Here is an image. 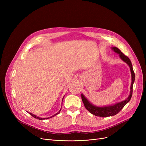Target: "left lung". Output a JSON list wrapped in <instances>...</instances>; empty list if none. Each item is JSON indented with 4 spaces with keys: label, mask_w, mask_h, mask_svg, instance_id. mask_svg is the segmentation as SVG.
Masks as SVG:
<instances>
[{
    "label": "left lung",
    "mask_w": 146,
    "mask_h": 146,
    "mask_svg": "<svg viewBox=\"0 0 146 146\" xmlns=\"http://www.w3.org/2000/svg\"><path fill=\"white\" fill-rule=\"evenodd\" d=\"M112 50L113 51L119 54L120 58L123 60L124 61L128 64V66L130 67V70H131V77H132V82L131 85V90H130V95H129L128 98L125 99V101H122L119 103H118L117 104H115L112 106H104V107H98L95 106L93 105L92 104H90L88 99L85 97L83 94H82V99L84 105H85V108L88 111H89L91 113L97 117H111L117 114L122 108H124V106L130 101V99L131 98L132 95H133V83L134 82L135 80V73L134 72L132 63L130 61L129 58L125 56L123 53H122L119 49H118L117 47H113Z\"/></svg>",
    "instance_id": "left-lung-1"
}]
</instances>
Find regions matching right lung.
<instances>
[{"label": "right lung", "mask_w": 146, "mask_h": 146, "mask_svg": "<svg viewBox=\"0 0 146 146\" xmlns=\"http://www.w3.org/2000/svg\"><path fill=\"white\" fill-rule=\"evenodd\" d=\"M61 111V110H60ZM60 111L58 112H57V113H56L55 115H54L53 116H52V117H50V118H51V117H54V116H55V115H57V114H58L59 113H60ZM30 113V115H31L32 117H33L34 118H36V119H40V120H41V119H44V118H40V117H36V115H34V114H33V113ZM48 118H47V119H48ZM46 119V118H45Z\"/></svg>", "instance_id": "obj_1"}]
</instances>
